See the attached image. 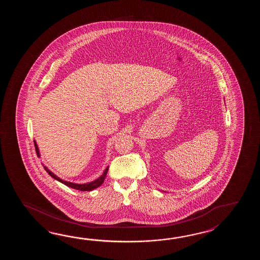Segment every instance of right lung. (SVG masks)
I'll return each mask as SVG.
<instances>
[{
	"mask_svg": "<svg viewBox=\"0 0 260 260\" xmlns=\"http://www.w3.org/2000/svg\"><path fill=\"white\" fill-rule=\"evenodd\" d=\"M34 146H35L37 154H38V156H40L39 148H38V145H37L35 140H34ZM44 169H45V171L47 172L50 176L53 177L54 179H55V180L59 181V182L64 184V185H66V186L70 187V188H75V189L82 190V191H91V190H93L94 188H99V187L101 186V185L103 184V182H104L106 176H107V173H108V170H109V166H107V168H106L104 172H103V174H102L99 178H96L95 180H94V181L84 183V184H77V183L70 182V181L63 180V179H61L60 177H58L56 175H55L53 172L50 171L49 169H48L46 166H44Z\"/></svg>",
	"mask_w": 260,
	"mask_h": 260,
	"instance_id": "1",
	"label": "right lung"
}]
</instances>
